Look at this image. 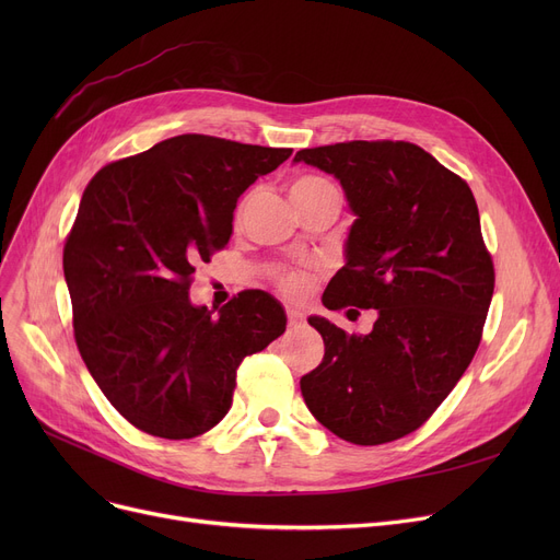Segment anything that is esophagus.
I'll use <instances>...</instances> for the list:
<instances>
[{
	"label": "esophagus",
	"mask_w": 560,
	"mask_h": 560,
	"mask_svg": "<svg viewBox=\"0 0 560 560\" xmlns=\"http://www.w3.org/2000/svg\"><path fill=\"white\" fill-rule=\"evenodd\" d=\"M285 315H288V325L290 327H298V325H302V322H304V313L300 308H288Z\"/></svg>",
	"instance_id": "1"
}]
</instances>
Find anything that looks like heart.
Segmentation results:
<instances>
[{"label": "heart", "mask_w": 560, "mask_h": 560, "mask_svg": "<svg viewBox=\"0 0 560 560\" xmlns=\"http://www.w3.org/2000/svg\"><path fill=\"white\" fill-rule=\"evenodd\" d=\"M319 192H338L327 179L322 176H313V174H304L300 179L292 182L290 186V199H304V197H315ZM311 283V275L304 270H288L279 275V285L290 298H300L308 290Z\"/></svg>", "instance_id": "heart-1"}]
</instances>
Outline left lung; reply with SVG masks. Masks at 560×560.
I'll list each match as a JSON object with an SVG mask.
<instances>
[{"label": "left lung", "instance_id": "left-lung-1", "mask_svg": "<svg viewBox=\"0 0 560 560\" xmlns=\"http://www.w3.org/2000/svg\"><path fill=\"white\" fill-rule=\"evenodd\" d=\"M340 182L357 215L325 306L374 308L370 334L308 317L325 359L302 376L315 420L354 445L422 427L481 342L494 270L469 186L422 147L351 140L295 154Z\"/></svg>", "mask_w": 560, "mask_h": 560}]
</instances>
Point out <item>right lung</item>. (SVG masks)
Wrapping results in <instances>:
<instances>
[{
    "label": "right lung",
    "mask_w": 560,
    "mask_h": 560,
    "mask_svg": "<svg viewBox=\"0 0 560 560\" xmlns=\"http://www.w3.org/2000/svg\"><path fill=\"white\" fill-rule=\"evenodd\" d=\"M292 150L184 133L102 167L63 249L81 359L136 429L186 440L231 408L235 370L285 331L281 304L245 290L218 315L188 298L197 262L233 231L238 197Z\"/></svg>",
    "instance_id": "obj_1"
}]
</instances>
